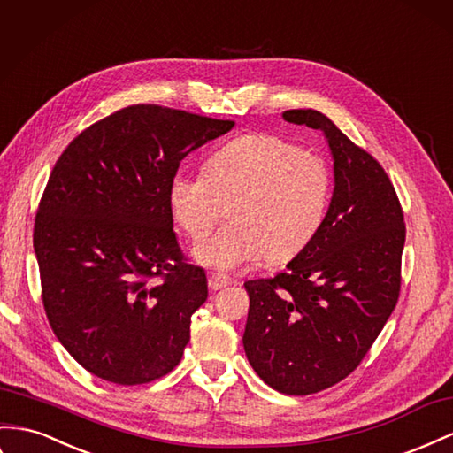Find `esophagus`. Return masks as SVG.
Returning <instances> with one entry per match:
<instances>
[{
  "label": "esophagus",
  "mask_w": 453,
  "mask_h": 453,
  "mask_svg": "<svg viewBox=\"0 0 453 453\" xmlns=\"http://www.w3.org/2000/svg\"><path fill=\"white\" fill-rule=\"evenodd\" d=\"M207 284H210V289H211V291H219V289H223V288L230 286L232 280H230L228 276H225V274L213 273V274L207 276Z\"/></svg>",
  "instance_id": "34e87169"
}]
</instances>
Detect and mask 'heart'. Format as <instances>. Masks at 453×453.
Segmentation results:
<instances>
[{
  "label": "heart",
  "mask_w": 453,
  "mask_h": 453,
  "mask_svg": "<svg viewBox=\"0 0 453 453\" xmlns=\"http://www.w3.org/2000/svg\"><path fill=\"white\" fill-rule=\"evenodd\" d=\"M332 177L320 156L265 133L226 142L203 173L177 171L167 202L192 240L205 238L228 207L230 223L192 250L194 261L232 273L259 261L284 263L320 230Z\"/></svg>",
  "instance_id": "1"
}]
</instances>
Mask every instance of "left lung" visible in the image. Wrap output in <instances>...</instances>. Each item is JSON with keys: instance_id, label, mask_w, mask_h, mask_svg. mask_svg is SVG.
I'll return each mask as SVG.
<instances>
[{"instance_id": "8db88e82", "label": "left lung", "mask_w": 453, "mask_h": 453, "mask_svg": "<svg viewBox=\"0 0 453 453\" xmlns=\"http://www.w3.org/2000/svg\"><path fill=\"white\" fill-rule=\"evenodd\" d=\"M286 121L320 129L334 160V194L312 242L271 280H250L243 350L284 395H312L345 379L381 334L400 291L406 226L377 160L318 110Z\"/></svg>"}]
</instances>
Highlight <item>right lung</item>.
Wrapping results in <instances>:
<instances>
[{
	"mask_svg": "<svg viewBox=\"0 0 453 453\" xmlns=\"http://www.w3.org/2000/svg\"><path fill=\"white\" fill-rule=\"evenodd\" d=\"M232 127L135 104L81 131L57 160L34 250L49 324L89 373L142 385L180 362L207 278L182 259L167 188L182 157Z\"/></svg>",
	"mask_w": 453,
	"mask_h": 453,
	"instance_id": "right-lung-1",
	"label": "right lung"
}]
</instances>
